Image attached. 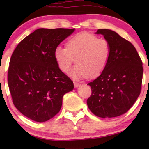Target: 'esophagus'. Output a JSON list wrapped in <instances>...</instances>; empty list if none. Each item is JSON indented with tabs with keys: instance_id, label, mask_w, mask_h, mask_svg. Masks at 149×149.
Listing matches in <instances>:
<instances>
[{
	"instance_id": "1",
	"label": "esophagus",
	"mask_w": 149,
	"mask_h": 149,
	"mask_svg": "<svg viewBox=\"0 0 149 149\" xmlns=\"http://www.w3.org/2000/svg\"><path fill=\"white\" fill-rule=\"evenodd\" d=\"M74 88H78L79 87L81 86V84H80V83H79L74 82Z\"/></svg>"
}]
</instances>
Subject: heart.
<instances>
[{
  "instance_id": "b5f03b06",
  "label": "heart",
  "mask_w": 149,
  "mask_h": 149,
  "mask_svg": "<svg viewBox=\"0 0 149 149\" xmlns=\"http://www.w3.org/2000/svg\"><path fill=\"white\" fill-rule=\"evenodd\" d=\"M111 52L107 40L83 32L70 38L66 42V47H57L54 58L59 68L64 73L70 71L75 59L77 64L70 73L72 78L93 79L104 70Z\"/></svg>"
}]
</instances>
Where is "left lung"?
<instances>
[{
  "label": "left lung",
  "mask_w": 149,
  "mask_h": 149,
  "mask_svg": "<svg viewBox=\"0 0 149 149\" xmlns=\"http://www.w3.org/2000/svg\"><path fill=\"white\" fill-rule=\"evenodd\" d=\"M111 46V57L104 70L89 83L91 96L89 109L97 117L112 118L125 113L139 96L143 74L142 62L131 42L117 32L99 29Z\"/></svg>",
  "instance_id": "8db88e82"
}]
</instances>
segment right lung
I'll return each mask as SVG.
<instances>
[{
	"label": "right lung",
	"instance_id": "obj_1",
	"mask_svg": "<svg viewBox=\"0 0 149 149\" xmlns=\"http://www.w3.org/2000/svg\"><path fill=\"white\" fill-rule=\"evenodd\" d=\"M75 29L38 28L24 38L12 54L8 85L13 104L24 116L45 122L60 112L73 82L59 68L54 51Z\"/></svg>",
	"mask_w": 149,
	"mask_h": 149
}]
</instances>
